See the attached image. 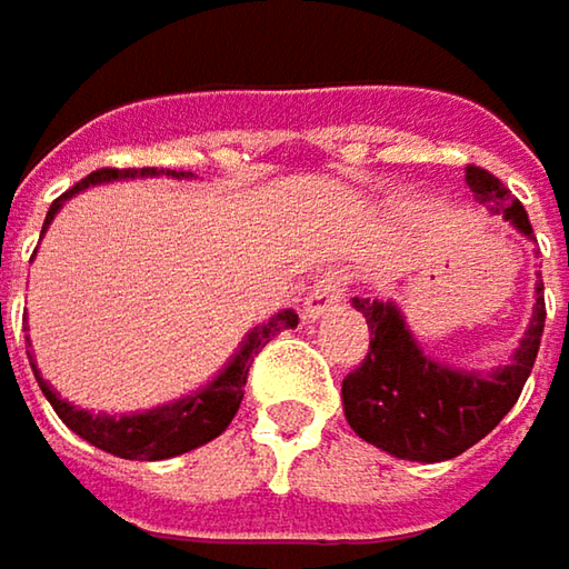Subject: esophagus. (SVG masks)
Segmentation results:
<instances>
[{"label":"esophagus","instance_id":"esophagus-1","mask_svg":"<svg viewBox=\"0 0 569 569\" xmlns=\"http://www.w3.org/2000/svg\"><path fill=\"white\" fill-rule=\"evenodd\" d=\"M346 288H349V274H346V271H327V274L313 284V291L307 295V317H310V320H320L323 313L337 310V307L343 305Z\"/></svg>","mask_w":569,"mask_h":569}]
</instances>
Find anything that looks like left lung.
<instances>
[{
  "instance_id": "left-lung-1",
  "label": "left lung",
  "mask_w": 569,
  "mask_h": 569,
  "mask_svg": "<svg viewBox=\"0 0 569 569\" xmlns=\"http://www.w3.org/2000/svg\"><path fill=\"white\" fill-rule=\"evenodd\" d=\"M469 190L492 217H502L531 239L525 207L496 174L469 164ZM541 278V274H538ZM369 323V352L343 379V415L372 447L398 460L443 463L479 443L515 408L528 382L545 333V281L535 284L531 323L511 362L492 372L440 366L418 346L395 301L352 298Z\"/></svg>"
}]
</instances>
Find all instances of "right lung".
<instances>
[{"mask_svg": "<svg viewBox=\"0 0 569 569\" xmlns=\"http://www.w3.org/2000/svg\"><path fill=\"white\" fill-rule=\"evenodd\" d=\"M158 174H168V178H193L190 171H158V168H100L93 174H87L77 187H70L63 197H58L48 210V220H44V229L51 226L54 213L63 207L67 197H73L77 190L83 187H93V183L106 181H126V178H158ZM298 327V313L295 310H281L274 317H268L264 323H259L242 346L239 352L229 359L223 372L207 382L200 391L187 395V398H178L171 405H161V408H151V411H136V415H93V411H83V408H73L70 401H63L61 395L54 388L48 386L31 359V372L38 379V386L44 391V398L51 401V408L58 411L63 425L70 427L73 433H80L87 443L100 447L112 457H122V460H171V457H181V453H190L203 443H210L213 437H220L229 421L236 418L239 405H242V388H246V379H249V366L252 359L259 356L271 337H278L281 330H291Z\"/></svg>", "mask_w": 569, "mask_h": 569, "instance_id": "1", "label": "right lung"}]
</instances>
